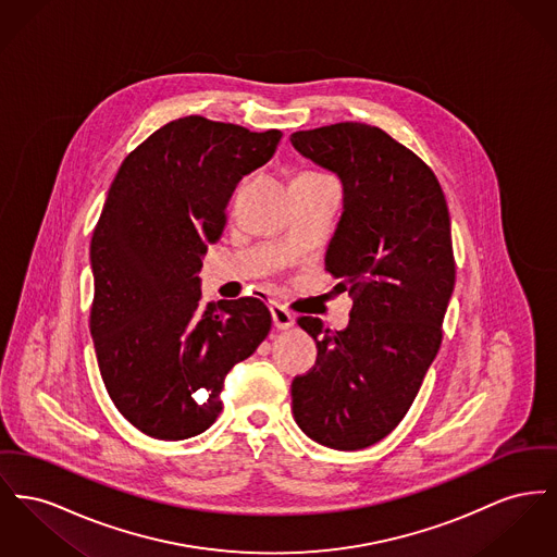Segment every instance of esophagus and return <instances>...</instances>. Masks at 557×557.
Wrapping results in <instances>:
<instances>
[{
  "mask_svg": "<svg viewBox=\"0 0 557 557\" xmlns=\"http://www.w3.org/2000/svg\"><path fill=\"white\" fill-rule=\"evenodd\" d=\"M271 318H273V326L277 330H288V327L295 326V315L277 302L271 305Z\"/></svg>",
  "mask_w": 557,
  "mask_h": 557,
  "instance_id": "1",
  "label": "esophagus"
}]
</instances>
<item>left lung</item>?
I'll return each mask as SVG.
<instances>
[{
    "mask_svg": "<svg viewBox=\"0 0 557 557\" xmlns=\"http://www.w3.org/2000/svg\"><path fill=\"white\" fill-rule=\"evenodd\" d=\"M290 140L343 183L326 271L354 296L345 330L296 320L318 360L293 381V414L318 444L361 450L399 425L440 351L457 273L450 214L433 170L376 126L341 122Z\"/></svg>",
    "mask_w": 557,
    "mask_h": 557,
    "instance_id": "obj_1",
    "label": "left lung"
}]
</instances>
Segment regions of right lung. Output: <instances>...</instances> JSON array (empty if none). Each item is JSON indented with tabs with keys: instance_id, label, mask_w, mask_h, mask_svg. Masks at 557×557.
Masks as SVG:
<instances>
[{
	"instance_id": "obj_1",
	"label": "right lung",
	"mask_w": 557,
	"mask_h": 557,
	"mask_svg": "<svg viewBox=\"0 0 557 557\" xmlns=\"http://www.w3.org/2000/svg\"><path fill=\"white\" fill-rule=\"evenodd\" d=\"M280 138L181 117L128 153L111 183L90 244V332L115 408L156 440L212 425L227 372L271 330L259 298L203 302L199 271L235 185L271 160Z\"/></svg>"
}]
</instances>
